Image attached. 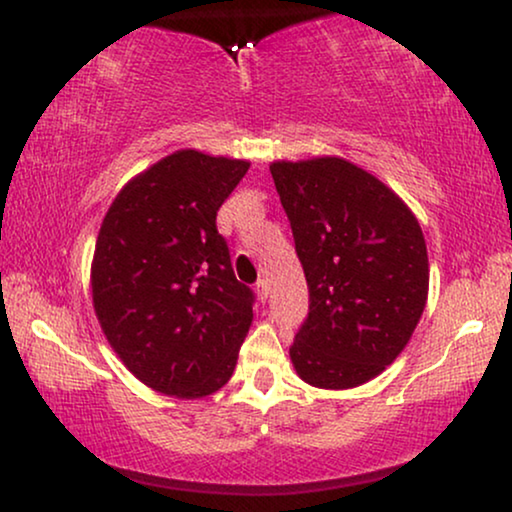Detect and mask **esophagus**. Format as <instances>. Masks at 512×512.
<instances>
[{"label":"esophagus","instance_id":"esophagus-1","mask_svg":"<svg viewBox=\"0 0 512 512\" xmlns=\"http://www.w3.org/2000/svg\"><path fill=\"white\" fill-rule=\"evenodd\" d=\"M268 293H270L268 282H265V279H258V282H256V296H258V300H261V303L268 300Z\"/></svg>","mask_w":512,"mask_h":512}]
</instances>
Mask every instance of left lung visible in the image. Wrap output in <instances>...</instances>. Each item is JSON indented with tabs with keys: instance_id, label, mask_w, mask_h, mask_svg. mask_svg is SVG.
<instances>
[{
	"instance_id": "1",
	"label": "left lung",
	"mask_w": 512,
	"mask_h": 512,
	"mask_svg": "<svg viewBox=\"0 0 512 512\" xmlns=\"http://www.w3.org/2000/svg\"><path fill=\"white\" fill-rule=\"evenodd\" d=\"M310 312L289 349L300 380L352 389L394 363L419 324L429 256L408 205L345 158L270 165Z\"/></svg>"
}]
</instances>
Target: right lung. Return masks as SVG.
<instances>
[{
	"mask_svg": "<svg viewBox=\"0 0 512 512\" xmlns=\"http://www.w3.org/2000/svg\"><path fill=\"white\" fill-rule=\"evenodd\" d=\"M247 160L174 151L128 181L97 235L90 284L109 345L146 387L202 398L233 375L254 319L216 212Z\"/></svg>",
	"mask_w": 512,
	"mask_h": 512,
	"instance_id": "add662e5",
	"label": "right lung"
}]
</instances>
